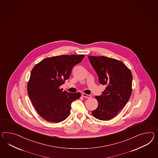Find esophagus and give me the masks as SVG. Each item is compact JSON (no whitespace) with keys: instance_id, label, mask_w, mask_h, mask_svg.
<instances>
[{"instance_id":"obj_1","label":"esophagus","mask_w":158,"mask_h":158,"mask_svg":"<svg viewBox=\"0 0 158 158\" xmlns=\"http://www.w3.org/2000/svg\"><path fill=\"white\" fill-rule=\"evenodd\" d=\"M82 97H85V98H91V97H92L90 95L86 94H85V93H82Z\"/></svg>"}]
</instances>
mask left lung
<instances>
[{"mask_svg": "<svg viewBox=\"0 0 158 158\" xmlns=\"http://www.w3.org/2000/svg\"><path fill=\"white\" fill-rule=\"evenodd\" d=\"M100 84L106 86L100 96H95L98 107L92 111L101 120H110L126 105L132 93V75L123 62L104 56H88Z\"/></svg>", "mask_w": 158, "mask_h": 158, "instance_id": "1", "label": "left lung"}]
</instances>
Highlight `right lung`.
<instances>
[{
	"label": "right lung",
	"mask_w": 158,
	"mask_h": 158,
	"mask_svg": "<svg viewBox=\"0 0 158 158\" xmlns=\"http://www.w3.org/2000/svg\"><path fill=\"white\" fill-rule=\"evenodd\" d=\"M84 55H62L46 58L32 69L27 93L37 112L46 121L60 123L69 116L71 103L81 93L62 91L60 86L69 79L74 65Z\"/></svg>",
	"instance_id": "1"
}]
</instances>
